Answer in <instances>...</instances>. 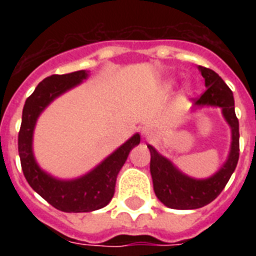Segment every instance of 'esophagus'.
Here are the masks:
<instances>
[{"label":"esophagus","instance_id":"1","mask_svg":"<svg viewBox=\"0 0 256 256\" xmlns=\"http://www.w3.org/2000/svg\"><path fill=\"white\" fill-rule=\"evenodd\" d=\"M144 138H152V136H156V132H154L152 128H144Z\"/></svg>","mask_w":256,"mask_h":256}]
</instances>
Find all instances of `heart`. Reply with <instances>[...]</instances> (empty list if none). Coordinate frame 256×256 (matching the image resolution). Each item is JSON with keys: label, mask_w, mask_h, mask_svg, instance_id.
<instances>
[{"label": "heart", "mask_w": 256, "mask_h": 256, "mask_svg": "<svg viewBox=\"0 0 256 256\" xmlns=\"http://www.w3.org/2000/svg\"><path fill=\"white\" fill-rule=\"evenodd\" d=\"M174 85H175V80H172V78H170V80H166L164 84V86L166 90H170V88H172ZM183 90H184V92H190V88H188V86H186V88H183Z\"/></svg>", "instance_id": "1"}]
</instances>
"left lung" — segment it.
I'll return each mask as SVG.
<instances>
[{"label": "left lung", "instance_id": "1", "mask_svg": "<svg viewBox=\"0 0 256 256\" xmlns=\"http://www.w3.org/2000/svg\"><path fill=\"white\" fill-rule=\"evenodd\" d=\"M204 78L206 92L194 102L192 110L202 108H219L231 128L230 152L226 162L208 178H192L179 170L168 158L158 152L154 146L150 150V172L156 198L166 207L175 210H194L211 203L218 196L234 172L239 160V122L235 116L234 96L228 86L214 70L198 66Z\"/></svg>", "mask_w": 256, "mask_h": 256}]
</instances>
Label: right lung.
I'll use <instances>...</instances> for the list:
<instances>
[{
    "label": "right lung",
    "mask_w": 256,
    "mask_h": 256,
    "mask_svg": "<svg viewBox=\"0 0 256 256\" xmlns=\"http://www.w3.org/2000/svg\"><path fill=\"white\" fill-rule=\"evenodd\" d=\"M88 77V72L80 70L45 78L26 100L22 110L18 152L24 175L37 194L64 212H90L108 204L116 191V175L128 160L132 148L140 142V132H136L100 164L78 178H56L40 168L33 152L34 128L38 118L54 100L81 85Z\"/></svg>",
    "instance_id": "add662e5"
}]
</instances>
